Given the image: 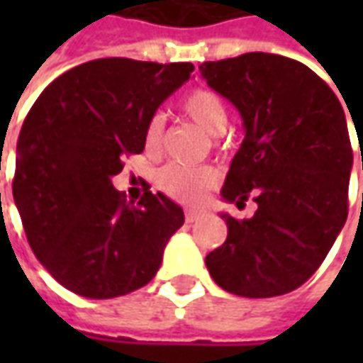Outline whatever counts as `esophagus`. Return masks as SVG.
<instances>
[{
  "label": "esophagus",
  "instance_id": "obj_1",
  "mask_svg": "<svg viewBox=\"0 0 363 363\" xmlns=\"http://www.w3.org/2000/svg\"><path fill=\"white\" fill-rule=\"evenodd\" d=\"M200 216H202V213L196 212V210H186V212H184V218H186L189 223H194V221L200 220Z\"/></svg>",
  "mask_w": 363,
  "mask_h": 363
}]
</instances>
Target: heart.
<instances>
[{
  "label": "heart",
  "mask_w": 363,
  "mask_h": 363,
  "mask_svg": "<svg viewBox=\"0 0 363 363\" xmlns=\"http://www.w3.org/2000/svg\"><path fill=\"white\" fill-rule=\"evenodd\" d=\"M182 111L192 122L206 130L208 134H221L228 126V104L220 93L212 89H194L182 101ZM165 138V116L155 112L143 130V145L150 153H157ZM220 181V174L213 167H189L171 163L159 169L157 186L167 196L184 204H198Z\"/></svg>",
  "instance_id": "obj_1"
}]
</instances>
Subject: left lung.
Returning <instances> with one entry per match:
<instances>
[{
  "label": "left lung",
  "mask_w": 363,
  "mask_h": 363,
  "mask_svg": "<svg viewBox=\"0 0 363 363\" xmlns=\"http://www.w3.org/2000/svg\"><path fill=\"white\" fill-rule=\"evenodd\" d=\"M200 74L245 126L221 198L257 202L249 220L221 213L228 239L206 267L229 294L284 296L317 272L348 218L354 155L342 104L315 72L276 54L204 62Z\"/></svg>",
  "instance_id": "left-lung-1"
}]
</instances>
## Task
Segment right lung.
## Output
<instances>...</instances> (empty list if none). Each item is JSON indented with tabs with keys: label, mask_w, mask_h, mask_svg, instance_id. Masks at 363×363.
<instances>
[{
	"label": "right lung",
	"mask_w": 363,
	"mask_h": 363,
	"mask_svg": "<svg viewBox=\"0 0 363 363\" xmlns=\"http://www.w3.org/2000/svg\"><path fill=\"white\" fill-rule=\"evenodd\" d=\"M194 66L101 58L62 74L21 128L13 198L27 241L77 296L111 299L157 274L184 213L165 194L128 204L112 186L122 157L143 151V130Z\"/></svg>",
	"instance_id": "add662e5"
}]
</instances>
